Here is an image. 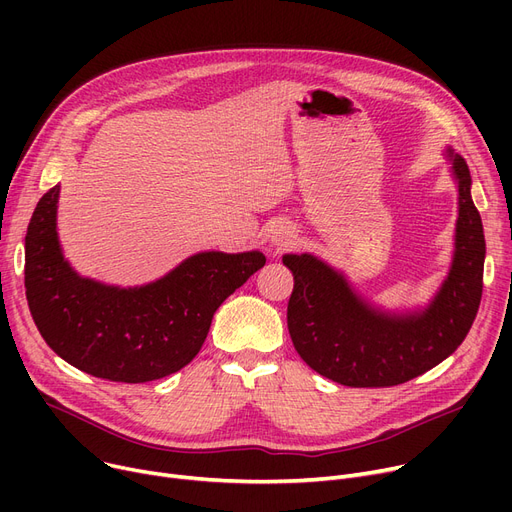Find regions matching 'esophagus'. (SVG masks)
Segmentation results:
<instances>
[{"label": "esophagus", "mask_w": 512, "mask_h": 512, "mask_svg": "<svg viewBox=\"0 0 512 512\" xmlns=\"http://www.w3.org/2000/svg\"><path fill=\"white\" fill-rule=\"evenodd\" d=\"M290 238H292V232H288V230H284V228H282V230H278V232H274V236H272L274 245H278V247L288 245Z\"/></svg>", "instance_id": "esophagus-1"}]
</instances>
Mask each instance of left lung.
Instances as JSON below:
<instances>
[{
  "label": "left lung",
  "mask_w": 512,
  "mask_h": 512,
  "mask_svg": "<svg viewBox=\"0 0 512 512\" xmlns=\"http://www.w3.org/2000/svg\"><path fill=\"white\" fill-rule=\"evenodd\" d=\"M459 182V220L448 278L423 311L384 313L363 301L321 259L284 255L294 276L288 332L301 359L324 378L351 388L405 384L461 346L479 309L486 238L471 199L467 161L446 151Z\"/></svg>",
  "instance_id": "8db88e82"
}]
</instances>
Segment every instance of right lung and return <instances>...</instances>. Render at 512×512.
I'll list each match as a JSON object with an SVG mask.
<instances>
[{"mask_svg":"<svg viewBox=\"0 0 512 512\" xmlns=\"http://www.w3.org/2000/svg\"><path fill=\"white\" fill-rule=\"evenodd\" d=\"M58 197L56 184L39 199L26 230V301L51 351L101 380L143 384L191 363L213 313L265 265L259 251H207L137 288L80 278L60 249Z\"/></svg>","mask_w":512,"mask_h":512,"instance_id":"1","label":"right lung"}]
</instances>
